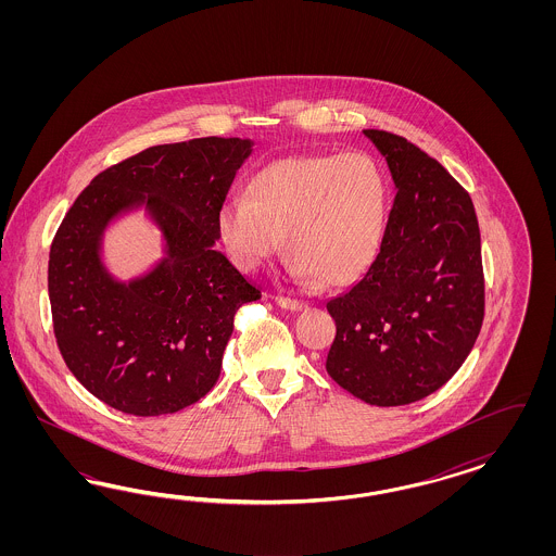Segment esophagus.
Returning a JSON list of instances; mask_svg holds the SVG:
<instances>
[{"instance_id":"obj_1","label":"esophagus","mask_w":556,"mask_h":556,"mask_svg":"<svg viewBox=\"0 0 556 556\" xmlns=\"http://www.w3.org/2000/svg\"><path fill=\"white\" fill-rule=\"evenodd\" d=\"M277 303L283 307V309H289V312H300L305 307V303L300 302V300H291V298H277Z\"/></svg>"}]
</instances>
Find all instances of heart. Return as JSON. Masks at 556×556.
<instances>
[{
    "label": "heart",
    "instance_id": "b5f03b06",
    "mask_svg": "<svg viewBox=\"0 0 556 556\" xmlns=\"http://www.w3.org/2000/svg\"><path fill=\"white\" fill-rule=\"evenodd\" d=\"M247 198L219 205V240L236 267L261 269L279 253L283 235L300 281L349 286L379 253L388 181L363 152L287 156L258 168Z\"/></svg>",
    "mask_w": 556,
    "mask_h": 556
}]
</instances>
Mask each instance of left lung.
<instances>
[{
	"label": "left lung",
	"instance_id": "8db88e82",
	"mask_svg": "<svg viewBox=\"0 0 556 556\" xmlns=\"http://www.w3.org/2000/svg\"><path fill=\"white\" fill-rule=\"evenodd\" d=\"M397 195L372 265L326 303L337 321L326 370L370 405H405L442 388L485 316L481 235L471 195L404 136L363 130Z\"/></svg>",
	"mask_w": 556,
	"mask_h": 556
}]
</instances>
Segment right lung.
Wrapping results in <instances>:
<instances>
[{
    "mask_svg": "<svg viewBox=\"0 0 556 556\" xmlns=\"http://www.w3.org/2000/svg\"><path fill=\"white\" fill-rule=\"evenodd\" d=\"M251 151V140L219 136L151 147L96 175L61 222L49 254L54 338L68 370L103 404L163 416L216 386L238 307L261 298L214 249L219 205ZM140 204L166 236L168 256L122 285L100 263V236Z\"/></svg>",
    "mask_w": 556,
    "mask_h": 556,
    "instance_id": "right-lung-1",
    "label": "right lung"
}]
</instances>
